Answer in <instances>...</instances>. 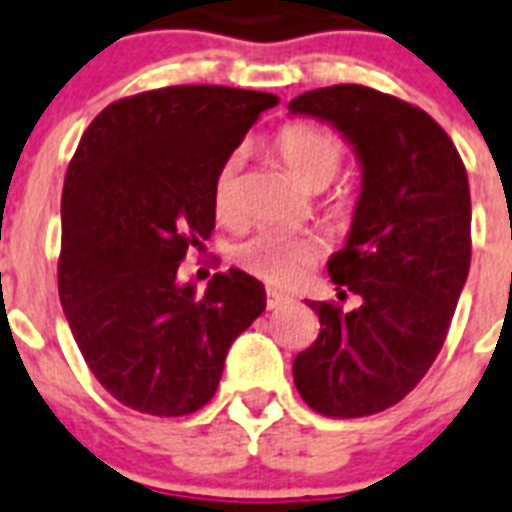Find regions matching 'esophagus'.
<instances>
[{
  "instance_id": "obj_1",
  "label": "esophagus",
  "mask_w": 512,
  "mask_h": 512,
  "mask_svg": "<svg viewBox=\"0 0 512 512\" xmlns=\"http://www.w3.org/2000/svg\"><path fill=\"white\" fill-rule=\"evenodd\" d=\"M292 302V297L284 292H278V289H268L265 292V305H268V310H278V307H284Z\"/></svg>"
}]
</instances>
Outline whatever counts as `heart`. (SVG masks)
Wrapping results in <instances>:
<instances>
[{"label": "heart", "instance_id": "b5f03b06", "mask_svg": "<svg viewBox=\"0 0 512 512\" xmlns=\"http://www.w3.org/2000/svg\"><path fill=\"white\" fill-rule=\"evenodd\" d=\"M273 149L286 162V168L307 186L321 189L339 173L344 149L331 131L318 126L292 123L284 126L273 139ZM236 207V160L220 162L213 178V210L218 218H231ZM336 213H347V202H336ZM323 244L318 236H286L263 231L236 247V260L252 276L268 284H292L321 257Z\"/></svg>", "mask_w": 512, "mask_h": 512}]
</instances>
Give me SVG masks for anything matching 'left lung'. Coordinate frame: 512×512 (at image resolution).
I'll use <instances>...</instances> for the list:
<instances>
[{"label":"left lung","mask_w":512,"mask_h":512,"mask_svg":"<svg viewBox=\"0 0 512 512\" xmlns=\"http://www.w3.org/2000/svg\"><path fill=\"white\" fill-rule=\"evenodd\" d=\"M292 115L326 120L363 168L352 228L328 260L344 313L310 302L321 334L294 357L315 413L363 418L413 392L442 350L471 268V189L452 139L421 107L357 83L307 91Z\"/></svg>","instance_id":"obj_1"}]
</instances>
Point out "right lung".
Returning <instances> with one entry per match:
<instances>
[{
    "label": "right lung",
    "mask_w": 512,
    "mask_h": 512,
    "mask_svg": "<svg viewBox=\"0 0 512 512\" xmlns=\"http://www.w3.org/2000/svg\"><path fill=\"white\" fill-rule=\"evenodd\" d=\"M276 105L265 91L168 86L107 105L78 141L62 186L60 302L91 373L126 407L197 413L265 310L244 270L215 273L197 297L178 265L213 234L220 162Z\"/></svg>",
    "instance_id": "right-lung-1"
}]
</instances>
